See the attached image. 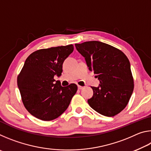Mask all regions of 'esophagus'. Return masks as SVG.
Instances as JSON below:
<instances>
[{
  "label": "esophagus",
  "instance_id": "obj_1",
  "mask_svg": "<svg viewBox=\"0 0 151 151\" xmlns=\"http://www.w3.org/2000/svg\"><path fill=\"white\" fill-rule=\"evenodd\" d=\"M78 88L79 89V90H81V89H83V88H84V87H83V86H82L78 85Z\"/></svg>",
  "mask_w": 151,
  "mask_h": 151
}]
</instances>
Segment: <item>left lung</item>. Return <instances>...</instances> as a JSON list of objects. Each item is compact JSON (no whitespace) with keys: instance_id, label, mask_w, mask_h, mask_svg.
<instances>
[{"instance_id":"8db88e82","label":"left lung","mask_w":151,"mask_h":151,"mask_svg":"<svg viewBox=\"0 0 151 151\" xmlns=\"http://www.w3.org/2000/svg\"><path fill=\"white\" fill-rule=\"evenodd\" d=\"M85 58L89 70L100 81L99 87L92 86L93 96L88 103L106 116H114L127 106L134 89V79L129 60L121 50L106 43L88 41L75 44Z\"/></svg>"}]
</instances>
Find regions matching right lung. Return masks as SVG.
<instances>
[{
  "instance_id": "obj_1",
  "label": "right lung",
  "mask_w": 151,
  "mask_h": 151,
  "mask_svg": "<svg viewBox=\"0 0 151 151\" xmlns=\"http://www.w3.org/2000/svg\"><path fill=\"white\" fill-rule=\"evenodd\" d=\"M73 45L37 50L25 60L17 76V85L25 108L32 116L49 121L60 116L77 91V86H62L55 83L60 76L63 64L73 52Z\"/></svg>"
}]
</instances>
